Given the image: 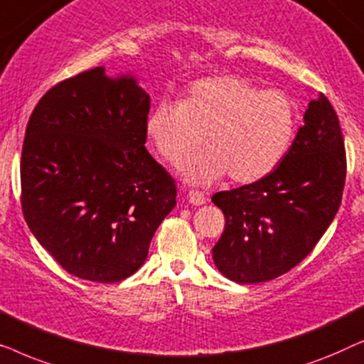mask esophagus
Returning <instances> with one entry per match:
<instances>
[{
  "mask_svg": "<svg viewBox=\"0 0 364 364\" xmlns=\"http://www.w3.org/2000/svg\"><path fill=\"white\" fill-rule=\"evenodd\" d=\"M187 197H188V202H191L192 205L198 207V205H202V203H205V196L198 191H191Z\"/></svg>",
  "mask_w": 364,
  "mask_h": 364,
  "instance_id": "obj_1",
  "label": "esophagus"
}]
</instances>
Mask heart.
Segmentation results:
<instances>
[{"instance_id":"heart-1","label":"heart","mask_w":364,"mask_h":364,"mask_svg":"<svg viewBox=\"0 0 364 364\" xmlns=\"http://www.w3.org/2000/svg\"><path fill=\"white\" fill-rule=\"evenodd\" d=\"M295 126V106L285 92L260 91L237 76L196 81L181 104L161 102L147 119L149 136L172 166L187 161L203 136L205 151L186 166L193 183L225 173L238 183L260 181L285 157Z\"/></svg>"}]
</instances>
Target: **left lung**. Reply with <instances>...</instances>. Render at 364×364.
<instances>
[{"instance_id":"1","label":"left lung","mask_w":364,"mask_h":364,"mask_svg":"<svg viewBox=\"0 0 364 364\" xmlns=\"http://www.w3.org/2000/svg\"><path fill=\"white\" fill-rule=\"evenodd\" d=\"M303 119L275 171L212 197L225 215L213 262L233 282L262 283L290 272L315 248L340 208L346 152L335 109L320 94Z\"/></svg>"}]
</instances>
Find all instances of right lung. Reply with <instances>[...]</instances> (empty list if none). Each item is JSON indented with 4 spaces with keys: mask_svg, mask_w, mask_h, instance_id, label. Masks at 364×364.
Returning a JSON list of instances; mask_svg holds the SVG:
<instances>
[{
    "mask_svg": "<svg viewBox=\"0 0 364 364\" xmlns=\"http://www.w3.org/2000/svg\"><path fill=\"white\" fill-rule=\"evenodd\" d=\"M149 109L136 79L94 68L49 89L28 121L24 220L82 280L116 283L136 273L176 205V181L144 146Z\"/></svg>",
    "mask_w": 364,
    "mask_h": 364,
    "instance_id": "add662e5",
    "label": "right lung"
}]
</instances>
